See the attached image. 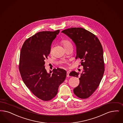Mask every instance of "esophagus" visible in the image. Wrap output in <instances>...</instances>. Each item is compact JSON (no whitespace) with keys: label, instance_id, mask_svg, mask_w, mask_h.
<instances>
[{"label":"esophagus","instance_id":"obj_1","mask_svg":"<svg viewBox=\"0 0 123 123\" xmlns=\"http://www.w3.org/2000/svg\"><path fill=\"white\" fill-rule=\"evenodd\" d=\"M69 73H70V72H69V71H67V77H69Z\"/></svg>","mask_w":123,"mask_h":123}]
</instances>
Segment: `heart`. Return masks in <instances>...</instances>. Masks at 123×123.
Returning <instances> with one entry per match:
<instances>
[{
  "label": "heart",
  "instance_id": "1",
  "mask_svg": "<svg viewBox=\"0 0 123 123\" xmlns=\"http://www.w3.org/2000/svg\"><path fill=\"white\" fill-rule=\"evenodd\" d=\"M62 43L64 45V47L68 46L69 45H71V43L69 41H67V40H62ZM51 50H52V49H51Z\"/></svg>",
  "mask_w": 123,
  "mask_h": 123
}]
</instances>
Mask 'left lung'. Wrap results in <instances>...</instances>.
Segmentation results:
<instances>
[{"mask_svg": "<svg viewBox=\"0 0 123 123\" xmlns=\"http://www.w3.org/2000/svg\"><path fill=\"white\" fill-rule=\"evenodd\" d=\"M62 32L73 41L76 48V59L81 60L83 66L82 73L72 71L69 74L80 77V83L74 89V94L79 98H88L98 87L104 72L102 44L95 35L82 28H68Z\"/></svg>", "mask_w": 123, "mask_h": 123, "instance_id": "obj_1", "label": "left lung"}]
</instances>
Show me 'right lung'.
I'll return each mask as SVG.
<instances>
[{
	"mask_svg": "<svg viewBox=\"0 0 123 123\" xmlns=\"http://www.w3.org/2000/svg\"><path fill=\"white\" fill-rule=\"evenodd\" d=\"M59 32V30L37 32L25 41L20 51L19 67L22 80L36 97L45 101L56 96L66 77L64 69H54L49 73L44 66L52 42Z\"/></svg>",
	"mask_w": 123,
	"mask_h": 123,
	"instance_id": "1",
	"label": "right lung"
}]
</instances>
